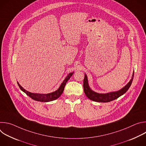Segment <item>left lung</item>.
Segmentation results:
<instances>
[{
    "instance_id": "8db88e82",
    "label": "left lung",
    "mask_w": 146,
    "mask_h": 146,
    "mask_svg": "<svg viewBox=\"0 0 146 146\" xmlns=\"http://www.w3.org/2000/svg\"><path fill=\"white\" fill-rule=\"evenodd\" d=\"M134 76V72L132 74V78L129 81V82L128 84L125 86L123 88L121 89L120 90L115 92H111L107 94H99L97 92H95L93 91L89 87L87 76L85 74V77L84 79V82H83V87H84V91L86 96L91 100L95 101V102H109L112 100H114L123 94L125 93L129 87H131L132 82L133 81Z\"/></svg>"
}]
</instances>
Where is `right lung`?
Masks as SVG:
<instances>
[{"instance_id":"1","label":"right lung","mask_w":146,"mask_h":146,"mask_svg":"<svg viewBox=\"0 0 146 146\" xmlns=\"http://www.w3.org/2000/svg\"><path fill=\"white\" fill-rule=\"evenodd\" d=\"M73 72L70 73L66 76V77L65 78L64 81L62 82V83L60 84V86L59 87V88L56 91H55V92L50 93V94H47L31 93V92H28V91L25 90L24 88H23V87L20 86L18 82H17V84H18L19 88L23 92H24L27 95H28L30 98H31L32 99H33L36 101L48 102L52 101V100H54L58 99L62 95V94L64 92V88L65 87L66 82H68L69 79L70 78V77L73 75Z\"/></svg>"}]
</instances>
